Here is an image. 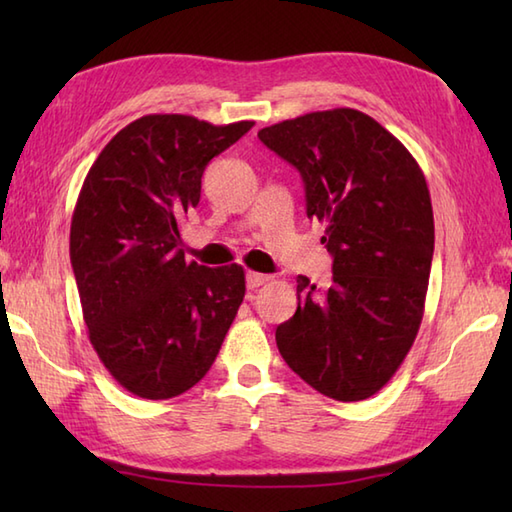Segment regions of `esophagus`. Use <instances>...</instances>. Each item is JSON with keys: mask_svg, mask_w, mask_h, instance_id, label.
<instances>
[{"mask_svg": "<svg viewBox=\"0 0 512 512\" xmlns=\"http://www.w3.org/2000/svg\"><path fill=\"white\" fill-rule=\"evenodd\" d=\"M266 281H270V275H264V273H255V270H248L246 273V286L250 290H255L259 286H264Z\"/></svg>", "mask_w": 512, "mask_h": 512, "instance_id": "34e87169", "label": "esophagus"}]
</instances>
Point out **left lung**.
<instances>
[{
	"label": "left lung",
	"instance_id": "1",
	"mask_svg": "<svg viewBox=\"0 0 512 512\" xmlns=\"http://www.w3.org/2000/svg\"><path fill=\"white\" fill-rule=\"evenodd\" d=\"M301 173L306 213L325 224L332 281L297 277V312L279 354L319 394L354 402L396 374L416 339L433 259V209L422 169L387 129L350 107L259 129Z\"/></svg>",
	"mask_w": 512,
	"mask_h": 512
}]
</instances>
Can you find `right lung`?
<instances>
[{"label":"right lung","instance_id":"1","mask_svg":"<svg viewBox=\"0 0 512 512\" xmlns=\"http://www.w3.org/2000/svg\"><path fill=\"white\" fill-rule=\"evenodd\" d=\"M253 125L149 114L85 176L70 262L90 343L134 396L167 400L200 383L242 306L244 268L187 262L180 220L200 202L206 165Z\"/></svg>","mask_w":512,"mask_h":512}]
</instances>
